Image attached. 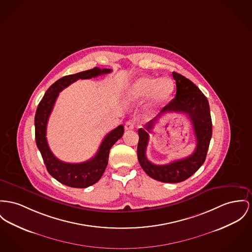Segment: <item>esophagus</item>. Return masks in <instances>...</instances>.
Here are the masks:
<instances>
[{"instance_id": "obj_1", "label": "esophagus", "mask_w": 252, "mask_h": 252, "mask_svg": "<svg viewBox=\"0 0 252 252\" xmlns=\"http://www.w3.org/2000/svg\"><path fill=\"white\" fill-rule=\"evenodd\" d=\"M125 130L126 131H130V130H133L134 127V120H129L125 123Z\"/></svg>"}]
</instances>
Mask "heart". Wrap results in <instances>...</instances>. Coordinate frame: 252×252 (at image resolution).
I'll return each mask as SVG.
<instances>
[{"instance_id": "b5f03b06", "label": "heart", "mask_w": 252, "mask_h": 252, "mask_svg": "<svg viewBox=\"0 0 252 252\" xmlns=\"http://www.w3.org/2000/svg\"><path fill=\"white\" fill-rule=\"evenodd\" d=\"M175 86L172 80L158 79L152 76H141L131 85L127 91L128 100H141L150 94L151 104L161 105L171 97Z\"/></svg>"}]
</instances>
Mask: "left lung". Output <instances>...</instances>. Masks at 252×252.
<instances>
[{"mask_svg": "<svg viewBox=\"0 0 252 252\" xmlns=\"http://www.w3.org/2000/svg\"><path fill=\"white\" fill-rule=\"evenodd\" d=\"M177 86L176 96L161 110L157 118L149 121L144 128L138 129L137 158L140 166L152 179L169 184L184 182L203 164L212 136V121L208 100L201 90L184 75L172 73ZM165 112H183L190 119L197 140L194 153L183 160L174 161L164 166L152 164L146 157L149 133L158 117Z\"/></svg>", "mask_w": 252, "mask_h": 252, "instance_id": "left-lung-1", "label": "left lung"}]
</instances>
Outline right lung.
Returning <instances> with one entry per match:
<instances>
[{
    "label": "right lung",
    "mask_w": 252,
    "mask_h": 252,
    "mask_svg": "<svg viewBox=\"0 0 252 252\" xmlns=\"http://www.w3.org/2000/svg\"><path fill=\"white\" fill-rule=\"evenodd\" d=\"M111 71V68L101 69L95 67L75 74L66 75L51 85L37 107L34 118L36 145L42 155L48 172L62 185L74 188H86L97 183L108 165L110 150L118 139L122 137L124 127L123 125H119L107 134L93 158L80 163L64 162L52 154L46 137L48 120L54 103L61 91L78 79H90Z\"/></svg>",
    "instance_id": "add662e5"
}]
</instances>
